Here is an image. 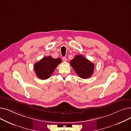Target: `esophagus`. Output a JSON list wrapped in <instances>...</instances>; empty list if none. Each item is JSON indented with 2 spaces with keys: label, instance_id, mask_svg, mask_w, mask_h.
<instances>
[{
  "label": "esophagus",
  "instance_id": "34e87169",
  "mask_svg": "<svg viewBox=\"0 0 131 131\" xmlns=\"http://www.w3.org/2000/svg\"><path fill=\"white\" fill-rule=\"evenodd\" d=\"M63 61L64 62H66L67 61V58L65 57H63Z\"/></svg>",
  "mask_w": 131,
  "mask_h": 131
}]
</instances>
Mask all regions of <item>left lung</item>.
<instances>
[{"mask_svg": "<svg viewBox=\"0 0 131 131\" xmlns=\"http://www.w3.org/2000/svg\"><path fill=\"white\" fill-rule=\"evenodd\" d=\"M70 64L75 72L82 79H88L93 74L94 64L81 54L77 55L71 60Z\"/></svg>", "mask_w": 131, "mask_h": 131, "instance_id": "left-lung-1", "label": "left lung"}]
</instances>
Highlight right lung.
<instances>
[{"label": "right lung", "mask_w": 131, "mask_h": 131, "mask_svg": "<svg viewBox=\"0 0 131 131\" xmlns=\"http://www.w3.org/2000/svg\"><path fill=\"white\" fill-rule=\"evenodd\" d=\"M61 62L60 58H53L51 56L45 57L34 65L36 75L41 80L49 78L58 65Z\"/></svg>", "instance_id": "add662e5"}]
</instances>
